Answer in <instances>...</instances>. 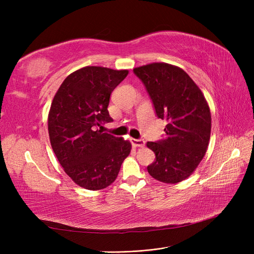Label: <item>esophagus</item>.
I'll use <instances>...</instances> for the list:
<instances>
[{
  "label": "esophagus",
  "mask_w": 254,
  "mask_h": 254,
  "mask_svg": "<svg viewBox=\"0 0 254 254\" xmlns=\"http://www.w3.org/2000/svg\"><path fill=\"white\" fill-rule=\"evenodd\" d=\"M130 141H131L132 145L136 146V147H144L145 146V141L143 139H131Z\"/></svg>",
  "instance_id": "1"
}]
</instances>
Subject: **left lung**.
Masks as SVG:
<instances>
[{
  "label": "left lung",
  "mask_w": 254,
  "mask_h": 254,
  "mask_svg": "<svg viewBox=\"0 0 254 254\" xmlns=\"http://www.w3.org/2000/svg\"><path fill=\"white\" fill-rule=\"evenodd\" d=\"M151 99L159 119L166 120L165 137L147 142L156 155L149 175L164 183H178L203 159L211 134V112L201 90L182 68L155 63L133 68Z\"/></svg>",
  "instance_id": "1"
}]
</instances>
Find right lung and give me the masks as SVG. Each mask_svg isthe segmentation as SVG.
<instances>
[{
  "label": "right lung",
  "mask_w": 254,
  "mask_h": 254,
  "mask_svg": "<svg viewBox=\"0 0 254 254\" xmlns=\"http://www.w3.org/2000/svg\"><path fill=\"white\" fill-rule=\"evenodd\" d=\"M127 75V70L84 66L68 75L54 96L49 113L52 148L66 175L83 189L110 186L131 150L129 141L96 129L112 122L110 95Z\"/></svg>",
  "instance_id": "right-lung-1"
}]
</instances>
